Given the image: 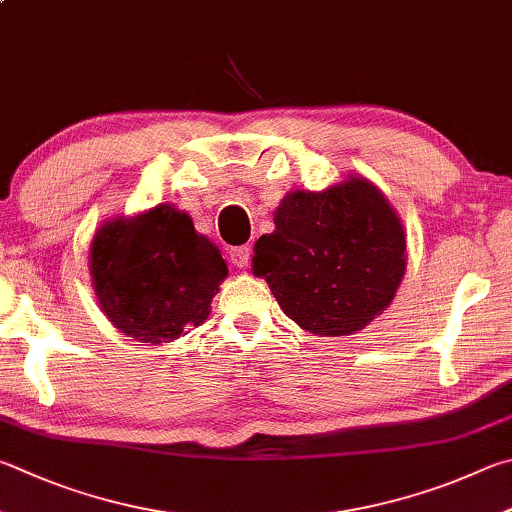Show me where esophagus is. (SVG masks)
<instances>
[{"instance_id": "34e87169", "label": "esophagus", "mask_w": 512, "mask_h": 512, "mask_svg": "<svg viewBox=\"0 0 512 512\" xmlns=\"http://www.w3.org/2000/svg\"><path fill=\"white\" fill-rule=\"evenodd\" d=\"M250 246H237V248H230V264L237 266V268H246L250 262Z\"/></svg>"}]
</instances>
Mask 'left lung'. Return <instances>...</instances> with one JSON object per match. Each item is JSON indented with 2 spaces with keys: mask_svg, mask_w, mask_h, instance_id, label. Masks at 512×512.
Listing matches in <instances>:
<instances>
[{
  "mask_svg": "<svg viewBox=\"0 0 512 512\" xmlns=\"http://www.w3.org/2000/svg\"><path fill=\"white\" fill-rule=\"evenodd\" d=\"M253 271L302 329L351 336L394 300L405 273V232L365 179L293 192L275 212V232L257 239Z\"/></svg>",
  "mask_w": 512,
  "mask_h": 512,
  "instance_id": "1",
  "label": "left lung"
}]
</instances>
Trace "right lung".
Returning a JSON list of instances; mask_svg holds the SVG:
<instances>
[{
    "mask_svg": "<svg viewBox=\"0 0 512 512\" xmlns=\"http://www.w3.org/2000/svg\"><path fill=\"white\" fill-rule=\"evenodd\" d=\"M89 262L102 311L143 342H170L203 324L228 275L219 248L167 203L102 226Z\"/></svg>",
    "mask_w": 512,
    "mask_h": 512,
    "instance_id": "right-lung-1",
    "label": "right lung"
}]
</instances>
